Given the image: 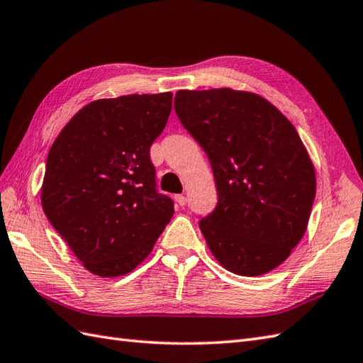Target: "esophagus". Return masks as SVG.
<instances>
[{"mask_svg":"<svg viewBox=\"0 0 363 363\" xmlns=\"http://www.w3.org/2000/svg\"><path fill=\"white\" fill-rule=\"evenodd\" d=\"M176 202H178L181 207H184L185 203H187V198H185L184 194H178V196H176Z\"/></svg>","mask_w":363,"mask_h":363,"instance_id":"esophagus-1","label":"esophagus"}]
</instances>
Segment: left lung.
Instances as JSON below:
<instances>
[{"label": "left lung", "instance_id": "left-lung-1", "mask_svg": "<svg viewBox=\"0 0 363 363\" xmlns=\"http://www.w3.org/2000/svg\"><path fill=\"white\" fill-rule=\"evenodd\" d=\"M174 110L207 153L218 206L199 220L216 261L239 276H261L305 235L315 173L294 125L270 101L228 87L179 90Z\"/></svg>", "mask_w": 363, "mask_h": 363}]
</instances>
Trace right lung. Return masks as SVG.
Instances as JSON below:
<instances>
[{"label": "right lung", "mask_w": 363, "mask_h": 363, "mask_svg": "<svg viewBox=\"0 0 363 363\" xmlns=\"http://www.w3.org/2000/svg\"><path fill=\"white\" fill-rule=\"evenodd\" d=\"M172 98L167 91L93 101L50 147L43 210L93 274L116 277L135 270L173 216V201L156 191L150 161Z\"/></svg>", "instance_id": "1"}]
</instances>
